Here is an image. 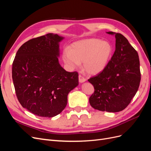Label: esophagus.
Masks as SVG:
<instances>
[{
  "mask_svg": "<svg viewBox=\"0 0 151 151\" xmlns=\"http://www.w3.org/2000/svg\"><path fill=\"white\" fill-rule=\"evenodd\" d=\"M86 81V79L85 78V77H84V76H83L82 75H79V83H84V82H85Z\"/></svg>",
  "mask_w": 151,
  "mask_h": 151,
  "instance_id": "1",
  "label": "esophagus"
}]
</instances>
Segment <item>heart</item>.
<instances>
[{
  "mask_svg": "<svg viewBox=\"0 0 151 151\" xmlns=\"http://www.w3.org/2000/svg\"><path fill=\"white\" fill-rule=\"evenodd\" d=\"M113 54V47L106 41L87 39L73 43L64 50L63 60L71 68L84 63V70L90 74H98L108 65Z\"/></svg>",
  "mask_w": 151,
  "mask_h": 151,
  "instance_id": "heart-1",
  "label": "heart"
}]
</instances>
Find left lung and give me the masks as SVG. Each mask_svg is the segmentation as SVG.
I'll return each instance as SVG.
<instances>
[{"instance_id":"1","label":"left lung","mask_w":151,"mask_h":151,"mask_svg":"<svg viewBox=\"0 0 151 151\" xmlns=\"http://www.w3.org/2000/svg\"><path fill=\"white\" fill-rule=\"evenodd\" d=\"M108 34L113 35L112 31ZM115 51L104 69L88 79L94 92L91 106L102 111H122L138 91L141 74L137 52L124 36L115 33Z\"/></svg>"}]
</instances>
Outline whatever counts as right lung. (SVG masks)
Listing matches in <instances>:
<instances>
[{
  "label": "right lung",
  "mask_w": 151,
  "mask_h": 151,
  "mask_svg": "<svg viewBox=\"0 0 151 151\" xmlns=\"http://www.w3.org/2000/svg\"><path fill=\"white\" fill-rule=\"evenodd\" d=\"M63 37L48 33L24 43L12 63V77L22 106L39 116L53 117L66 106L68 93L79 84L78 72L58 63Z\"/></svg>",
  "instance_id": "right-lung-1"
}]
</instances>
